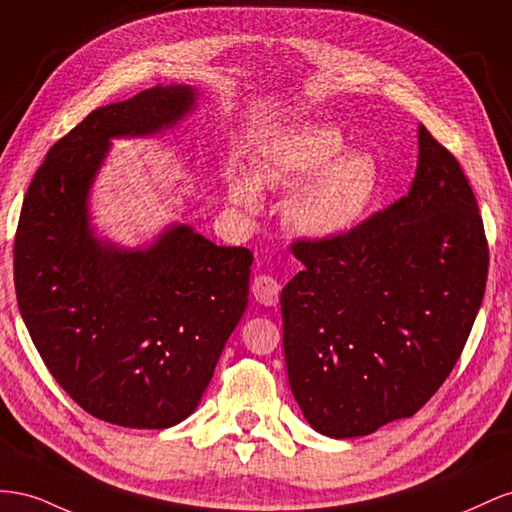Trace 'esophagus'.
I'll return each instance as SVG.
<instances>
[{
	"label": "esophagus",
	"instance_id": "1",
	"mask_svg": "<svg viewBox=\"0 0 512 512\" xmlns=\"http://www.w3.org/2000/svg\"><path fill=\"white\" fill-rule=\"evenodd\" d=\"M251 291L257 302L266 304V306H276L279 304V296H281V283L274 279L272 274H259L253 279Z\"/></svg>",
	"mask_w": 512,
	"mask_h": 512
}]
</instances>
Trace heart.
Instances as JSON below:
<instances>
[{"label": "heart", "instance_id": "heart-1", "mask_svg": "<svg viewBox=\"0 0 512 512\" xmlns=\"http://www.w3.org/2000/svg\"><path fill=\"white\" fill-rule=\"evenodd\" d=\"M337 128L300 126L276 137L255 160L261 184L294 188L285 216L291 229L306 238H334L364 221L377 199L379 167L369 154H344ZM251 173L233 171L227 178L229 199L244 212L261 206L259 184Z\"/></svg>", "mask_w": 512, "mask_h": 512}]
</instances>
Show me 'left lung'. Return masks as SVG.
<instances>
[{
	"mask_svg": "<svg viewBox=\"0 0 512 512\" xmlns=\"http://www.w3.org/2000/svg\"><path fill=\"white\" fill-rule=\"evenodd\" d=\"M410 193L334 238H300L281 294L291 392L324 435L410 418L446 382L485 296L489 244L459 160L425 126Z\"/></svg>",
	"mask_w": 512,
	"mask_h": 512,
	"instance_id": "left-lung-1",
	"label": "left lung"
}]
</instances>
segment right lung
<instances>
[{"label":"right lung","mask_w":512,"mask_h":512,"mask_svg":"<svg viewBox=\"0 0 512 512\" xmlns=\"http://www.w3.org/2000/svg\"><path fill=\"white\" fill-rule=\"evenodd\" d=\"M154 85L94 109L49 150L14 236L19 311L42 362L87 414L167 429L195 412L246 309L253 253L173 227L148 251L100 244L85 197L111 137L150 135L193 107Z\"/></svg>","instance_id":"add662e5"}]
</instances>
